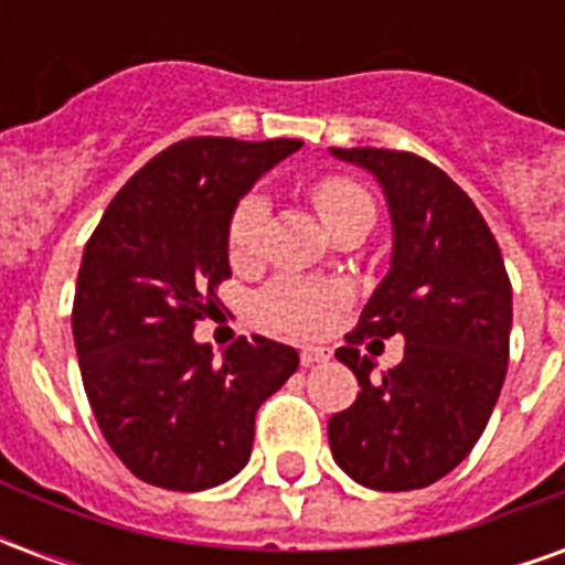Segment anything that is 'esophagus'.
Masks as SVG:
<instances>
[{"mask_svg": "<svg viewBox=\"0 0 565 565\" xmlns=\"http://www.w3.org/2000/svg\"><path fill=\"white\" fill-rule=\"evenodd\" d=\"M330 360V351L327 348H302V354H299V363L302 366H320V363H327Z\"/></svg>", "mask_w": 565, "mask_h": 565, "instance_id": "esophagus-1", "label": "esophagus"}]
</instances>
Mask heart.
Returning <instances> with one entry per match:
<instances>
[{
  "mask_svg": "<svg viewBox=\"0 0 565 565\" xmlns=\"http://www.w3.org/2000/svg\"><path fill=\"white\" fill-rule=\"evenodd\" d=\"M311 202L318 209L320 221L330 226V233L335 226L354 221V217H366V214L375 217V205H372L366 190L344 174L320 178L318 184L311 186ZM266 221H269V202L263 193H247L235 205L230 226H226V245H230L233 263H247V259L257 257L259 247H263ZM332 302H335L332 290L299 281H281L263 296L259 311L271 327L308 335V332L323 330Z\"/></svg>",
  "mask_w": 565,
  "mask_h": 565,
  "instance_id": "obj_1",
  "label": "heart"
}]
</instances>
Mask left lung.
<instances>
[{"mask_svg": "<svg viewBox=\"0 0 565 565\" xmlns=\"http://www.w3.org/2000/svg\"><path fill=\"white\" fill-rule=\"evenodd\" d=\"M330 153L379 181L393 223L391 271L335 351L360 393L330 417L332 460L372 490H417L466 460L497 405L509 369V271L481 211L438 166L408 150ZM391 334L406 339L404 363L375 376L355 344Z\"/></svg>", "mask_w": 565, "mask_h": 565, "instance_id": "1", "label": "left lung"}]
</instances>
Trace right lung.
Returning a JSON list of instances; mask_svg holds the SVG:
<instances>
[{
    "label": "right lung",
    "instance_id": "right-lung-1",
    "mask_svg": "<svg viewBox=\"0 0 565 565\" xmlns=\"http://www.w3.org/2000/svg\"><path fill=\"white\" fill-rule=\"evenodd\" d=\"M299 139L199 136L120 186L81 259L72 335L96 424L129 472L209 490L245 469L257 408L299 366L290 344L245 335L214 363L193 327L217 311L238 199Z\"/></svg>",
    "mask_w": 565,
    "mask_h": 565
}]
</instances>
